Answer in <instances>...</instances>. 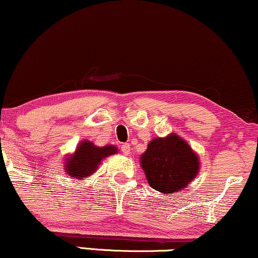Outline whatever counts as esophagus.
<instances>
[{
    "instance_id": "34e87169",
    "label": "esophagus",
    "mask_w": 258,
    "mask_h": 258,
    "mask_svg": "<svg viewBox=\"0 0 258 258\" xmlns=\"http://www.w3.org/2000/svg\"><path fill=\"white\" fill-rule=\"evenodd\" d=\"M120 150H121V152L123 153V155H130V152H131V145L130 144H122L121 148H120Z\"/></svg>"
}]
</instances>
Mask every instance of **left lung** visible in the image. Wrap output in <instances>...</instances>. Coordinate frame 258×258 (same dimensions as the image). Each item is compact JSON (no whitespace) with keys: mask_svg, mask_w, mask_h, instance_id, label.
I'll return each instance as SVG.
<instances>
[{"mask_svg":"<svg viewBox=\"0 0 258 258\" xmlns=\"http://www.w3.org/2000/svg\"><path fill=\"white\" fill-rule=\"evenodd\" d=\"M140 165L153 189L163 194L178 193L197 177L199 157L188 143L175 133L149 143Z\"/></svg>","mask_w":258,"mask_h":258,"instance_id":"left-lung-1","label":"left lung"}]
</instances>
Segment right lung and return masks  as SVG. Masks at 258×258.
I'll list each match as a JSON object with an SVG mask.
<instances>
[{"mask_svg": "<svg viewBox=\"0 0 258 258\" xmlns=\"http://www.w3.org/2000/svg\"><path fill=\"white\" fill-rule=\"evenodd\" d=\"M118 152L114 145L96 146L91 142L83 140L78 144L74 155L65 159V171L71 177L81 180L96 171L103 158Z\"/></svg>", "mask_w": 258, "mask_h": 258, "instance_id": "1", "label": "right lung"}]
</instances>
